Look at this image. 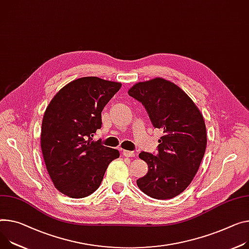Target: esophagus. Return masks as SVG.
Here are the masks:
<instances>
[{
    "instance_id": "obj_1",
    "label": "esophagus",
    "mask_w": 249,
    "mask_h": 249,
    "mask_svg": "<svg viewBox=\"0 0 249 249\" xmlns=\"http://www.w3.org/2000/svg\"><path fill=\"white\" fill-rule=\"evenodd\" d=\"M123 156L127 157V158H133L136 156V152L135 151H129V150H124L123 151Z\"/></svg>"
}]
</instances>
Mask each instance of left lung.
Here are the masks:
<instances>
[{
  "mask_svg": "<svg viewBox=\"0 0 249 249\" xmlns=\"http://www.w3.org/2000/svg\"><path fill=\"white\" fill-rule=\"evenodd\" d=\"M128 94L142 104L155 127L161 128L158 155L142 151L147 174L137 180L142 191L156 199H170L190 184L206 148L203 117L177 85L161 78L138 83Z\"/></svg>",
  "mask_w": 249,
  "mask_h": 249,
  "instance_id": "left-lung-1",
  "label": "left lung"
}]
</instances>
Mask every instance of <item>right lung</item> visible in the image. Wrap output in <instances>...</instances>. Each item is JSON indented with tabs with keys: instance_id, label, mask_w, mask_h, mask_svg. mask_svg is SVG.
<instances>
[{
	"instance_id": "right-lung-1",
	"label": "right lung",
	"mask_w": 249,
	"mask_h": 249,
	"mask_svg": "<svg viewBox=\"0 0 249 249\" xmlns=\"http://www.w3.org/2000/svg\"><path fill=\"white\" fill-rule=\"evenodd\" d=\"M122 84L85 76L65 86L48 106L42 123L41 147L55 188L72 198L99 188L118 149L93 142L102 127V111Z\"/></svg>"
}]
</instances>
